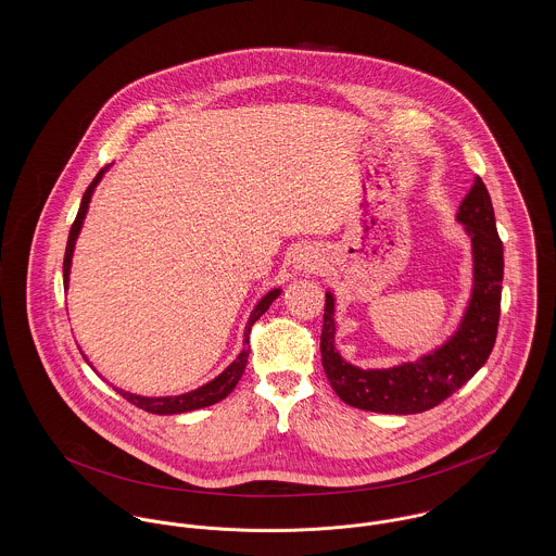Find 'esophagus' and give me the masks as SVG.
I'll return each mask as SVG.
<instances>
[{"label":"esophagus","instance_id":"34e87169","mask_svg":"<svg viewBox=\"0 0 556 556\" xmlns=\"http://www.w3.org/2000/svg\"><path fill=\"white\" fill-rule=\"evenodd\" d=\"M295 266H298L300 270H304V273H315V270L321 266V262L317 261V256H313V254H308V252H302V254L295 258Z\"/></svg>","mask_w":556,"mask_h":556}]
</instances>
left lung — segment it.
Returning <instances> with one entry per match:
<instances>
[{
    "label": "left lung",
    "instance_id": "left-lung-1",
    "mask_svg": "<svg viewBox=\"0 0 556 556\" xmlns=\"http://www.w3.org/2000/svg\"><path fill=\"white\" fill-rule=\"evenodd\" d=\"M457 220L472 239L475 288L456 336L432 355L392 369L353 367L333 349V298L326 294L321 361L331 389L351 407L378 414H420L462 389L490 359L500 326L504 245L481 178L459 203Z\"/></svg>",
    "mask_w": 556,
    "mask_h": 556
}]
</instances>
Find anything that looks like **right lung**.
Masks as SVG:
<instances>
[{
    "label": "right lung",
    "mask_w": 556,
    "mask_h": 556,
    "mask_svg": "<svg viewBox=\"0 0 556 556\" xmlns=\"http://www.w3.org/2000/svg\"><path fill=\"white\" fill-rule=\"evenodd\" d=\"M102 172H104V167L100 169L99 174H97V178H94V180L90 182V187L86 189V193L81 197L79 212H77V216H75V220H73V227L68 230L65 262H63L65 283L68 281V268H71V256H73L75 239H77V235H79V229H81L84 218H86V212H88V203H90L92 191H94V187L99 185V180L102 178ZM279 294H281V290H273V292H268V294L262 298L261 302H258V306L252 311V317H250L248 327H245L243 351L239 353V357L232 361L229 367H227V369H225L216 380L207 382L205 387H201V389H197V391L193 392H187V394H180V396H157V399H151V396H136V394L117 391V389H115V391L119 392L126 401H130L131 405L140 407V409H144V412H151V414H162V416H169V414H185V412H193V409H199V407H207V405H214V403L223 401L225 396H229L232 389L237 387V382L241 380V376H243L245 363H248V357H250V331H252V326H254V324L261 319L262 315L268 311V306L273 304V300H275Z\"/></svg>",
    "instance_id": "1"
}]
</instances>
